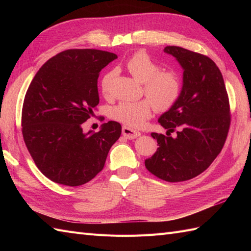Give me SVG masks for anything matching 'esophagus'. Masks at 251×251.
<instances>
[{"instance_id":"obj_1","label":"esophagus","mask_w":251,"mask_h":251,"mask_svg":"<svg viewBox=\"0 0 251 251\" xmlns=\"http://www.w3.org/2000/svg\"><path fill=\"white\" fill-rule=\"evenodd\" d=\"M122 134H123V136H124L125 138H127V139H136V138L140 137V135H141L139 131L131 129V128H129V127H127V126L123 127V128H122Z\"/></svg>"}]
</instances>
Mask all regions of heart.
Segmentation results:
<instances>
[{"label":"heart","instance_id":"obj_1","mask_svg":"<svg viewBox=\"0 0 251 251\" xmlns=\"http://www.w3.org/2000/svg\"><path fill=\"white\" fill-rule=\"evenodd\" d=\"M127 70L138 81L143 83V94L149 99L135 102L124 101L111 110V117L127 127L138 128L150 119L153 106L158 112H166L177 103L182 92V78L174 69H162L147 52H137L126 63ZM114 72H109L101 81V92L109 97Z\"/></svg>","mask_w":251,"mask_h":251}]
</instances>
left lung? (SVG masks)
I'll use <instances>...</instances> for the list:
<instances>
[{"label": "left lung", "instance_id": "obj_1", "mask_svg": "<svg viewBox=\"0 0 251 251\" xmlns=\"http://www.w3.org/2000/svg\"><path fill=\"white\" fill-rule=\"evenodd\" d=\"M183 69L179 100L159 117L166 135L152 132L158 148L146 159L155 177L180 182L190 180L210 166L222 150L231 124L230 102L222 74L209 57L178 46H166ZM176 131L177 136L170 137Z\"/></svg>", "mask_w": 251, "mask_h": 251}]
</instances>
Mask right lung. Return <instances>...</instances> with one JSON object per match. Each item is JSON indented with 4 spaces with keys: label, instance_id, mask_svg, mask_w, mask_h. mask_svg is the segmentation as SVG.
Here are the masks:
<instances>
[{
    "label": "right lung",
    "instance_id": "right-lung-1",
    "mask_svg": "<svg viewBox=\"0 0 251 251\" xmlns=\"http://www.w3.org/2000/svg\"><path fill=\"white\" fill-rule=\"evenodd\" d=\"M117 56L99 50H67L45 62L26 90L23 136L35 165L56 183L78 186L103 169L122 132L110 121L85 134L84 122L99 103L100 71Z\"/></svg>",
    "mask_w": 251,
    "mask_h": 251
}]
</instances>
